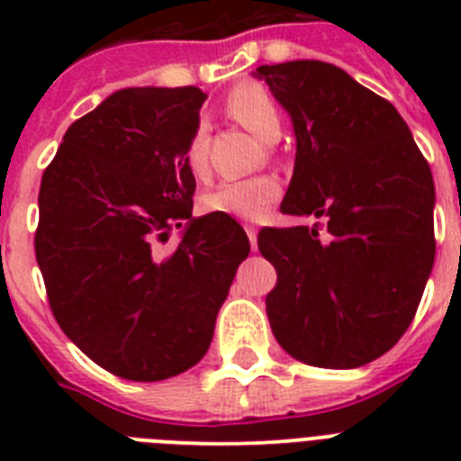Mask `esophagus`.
<instances>
[{
  "label": "esophagus",
  "mask_w": 461,
  "mask_h": 461,
  "mask_svg": "<svg viewBox=\"0 0 461 461\" xmlns=\"http://www.w3.org/2000/svg\"><path fill=\"white\" fill-rule=\"evenodd\" d=\"M244 230H246V234H249L251 249H253V251H258V227H253V224H246Z\"/></svg>",
  "instance_id": "esophagus-1"
}]
</instances>
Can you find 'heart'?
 <instances>
[{
	"instance_id": "heart-1",
	"label": "heart",
	"mask_w": 461,
	"mask_h": 461,
	"mask_svg": "<svg viewBox=\"0 0 461 461\" xmlns=\"http://www.w3.org/2000/svg\"><path fill=\"white\" fill-rule=\"evenodd\" d=\"M227 112L234 122L251 131L263 143H275L282 133V114L273 95L258 83H241L227 97ZM186 169L195 179L208 174L205 131L195 129L186 146ZM280 181L275 176L222 181L201 195V210L210 215H227L237 220H260L280 198Z\"/></svg>"
}]
</instances>
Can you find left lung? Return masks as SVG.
<instances>
[{
    "label": "left lung",
    "instance_id": "obj_1",
    "mask_svg": "<svg viewBox=\"0 0 461 461\" xmlns=\"http://www.w3.org/2000/svg\"><path fill=\"white\" fill-rule=\"evenodd\" d=\"M253 76L294 126L280 210L328 220L325 237L318 224L260 230V253L277 270L270 328L296 361L358 368L414 321L436 258L433 174L400 112L335 64H266Z\"/></svg>",
    "mask_w": 461,
    "mask_h": 461
}]
</instances>
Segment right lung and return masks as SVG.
Returning a JSON list of instances; mask_svg holds the SVG:
<instances>
[{"mask_svg":"<svg viewBox=\"0 0 461 461\" xmlns=\"http://www.w3.org/2000/svg\"><path fill=\"white\" fill-rule=\"evenodd\" d=\"M201 88H124L76 119L40 184L35 258L59 328L119 378L155 383L205 357L251 244L194 217L186 146ZM174 226L172 254L157 251Z\"/></svg>","mask_w":461,"mask_h":461,"instance_id":"1","label":"right lung"}]
</instances>
